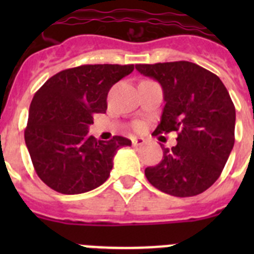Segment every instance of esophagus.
<instances>
[{
    "label": "esophagus",
    "instance_id": "obj_1",
    "mask_svg": "<svg viewBox=\"0 0 254 254\" xmlns=\"http://www.w3.org/2000/svg\"><path fill=\"white\" fill-rule=\"evenodd\" d=\"M145 143V140L142 137H132V145L133 146H141Z\"/></svg>",
    "mask_w": 254,
    "mask_h": 254
}]
</instances>
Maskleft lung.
Listing matches in <instances>:
<instances>
[{"label": "left lung", "instance_id": "left-lung-1", "mask_svg": "<svg viewBox=\"0 0 254 254\" xmlns=\"http://www.w3.org/2000/svg\"><path fill=\"white\" fill-rule=\"evenodd\" d=\"M163 87L160 123L152 134L178 132L177 145L161 146L163 159L145 169L147 181L164 193H202L220 177L234 146L235 107L215 73L188 61L136 64Z\"/></svg>", "mask_w": 254, "mask_h": 254}]
</instances>
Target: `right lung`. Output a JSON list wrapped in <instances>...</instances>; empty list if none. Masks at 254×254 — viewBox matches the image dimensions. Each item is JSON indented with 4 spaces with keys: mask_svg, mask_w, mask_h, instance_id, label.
<instances>
[{
    "mask_svg": "<svg viewBox=\"0 0 254 254\" xmlns=\"http://www.w3.org/2000/svg\"><path fill=\"white\" fill-rule=\"evenodd\" d=\"M133 64H84L52 76L29 109L25 143L38 177L64 194L85 193L109 178L117 150L131 141L89 134L95 113H105L111 87Z\"/></svg>",
    "mask_w": 254,
    "mask_h": 254,
    "instance_id": "right-lung-1",
    "label": "right lung"
}]
</instances>
